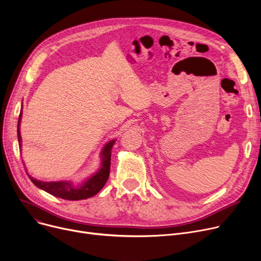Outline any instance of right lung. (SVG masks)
I'll use <instances>...</instances> for the list:
<instances>
[{"mask_svg":"<svg viewBox=\"0 0 261 261\" xmlns=\"http://www.w3.org/2000/svg\"><path fill=\"white\" fill-rule=\"evenodd\" d=\"M22 119V108L21 112L19 115L18 120V142L19 147L22 149V138H21V131H20V125ZM116 140L109 141L102 148L100 152V167L94 174L89 176L87 180L82 181L80 184L75 185L71 181H57V182H44L40 181L37 179H34L33 176L26 172L27 175L30 176L31 181L40 189H42L46 193L50 194L51 196H55L57 198H61L64 200H71V201H77V200H85L88 198H91L95 196L97 193H99L100 189L105 186L109 179L110 174V164H111V153L112 148ZM24 163V162H23ZM25 166V164H24ZM25 170L26 166H25Z\"/></svg>","mask_w":261,"mask_h":261,"instance_id":"right-lung-1","label":"right lung"}]
</instances>
